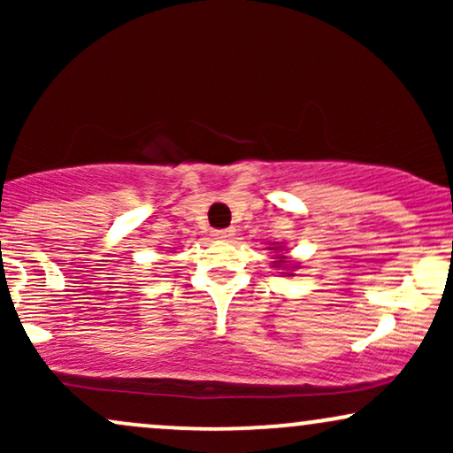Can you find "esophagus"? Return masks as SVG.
Returning <instances> with one entry per match:
<instances>
[{"mask_svg":"<svg viewBox=\"0 0 453 453\" xmlns=\"http://www.w3.org/2000/svg\"><path fill=\"white\" fill-rule=\"evenodd\" d=\"M212 236L221 238V241H226V238H232L234 236V230H232V227H226V230H215V232H212Z\"/></svg>","mask_w":453,"mask_h":453,"instance_id":"1","label":"esophagus"}]
</instances>
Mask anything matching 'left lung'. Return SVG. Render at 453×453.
<instances>
[{"instance_id":"left-lung-1","label":"left lung","mask_w":453,"mask_h":453,"mask_svg":"<svg viewBox=\"0 0 453 453\" xmlns=\"http://www.w3.org/2000/svg\"><path fill=\"white\" fill-rule=\"evenodd\" d=\"M270 251L277 253V256H274V262H273L274 268H285V270H288V273H283V274H294L292 273L294 264H289L288 257L283 256V247H270Z\"/></svg>"}]
</instances>
